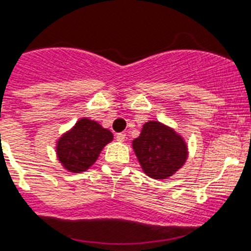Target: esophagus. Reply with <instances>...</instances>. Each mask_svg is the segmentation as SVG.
<instances>
[{
	"instance_id": "esophagus-1",
	"label": "esophagus",
	"mask_w": 251,
	"mask_h": 251,
	"mask_svg": "<svg viewBox=\"0 0 251 251\" xmlns=\"http://www.w3.org/2000/svg\"><path fill=\"white\" fill-rule=\"evenodd\" d=\"M126 138V134H124V132H119V134H116V140L117 142H124Z\"/></svg>"
}]
</instances>
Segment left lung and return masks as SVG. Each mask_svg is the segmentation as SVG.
<instances>
[{
    "label": "left lung",
    "instance_id": "obj_1",
    "mask_svg": "<svg viewBox=\"0 0 251 251\" xmlns=\"http://www.w3.org/2000/svg\"><path fill=\"white\" fill-rule=\"evenodd\" d=\"M139 163L147 176L165 180L185 165L189 151L185 139L172 127L159 121H148L132 140Z\"/></svg>",
    "mask_w": 251,
    "mask_h": 251
}]
</instances>
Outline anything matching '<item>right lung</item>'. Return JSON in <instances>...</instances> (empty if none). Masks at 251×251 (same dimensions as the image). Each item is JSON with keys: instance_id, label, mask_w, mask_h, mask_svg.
Listing matches in <instances>:
<instances>
[{"instance_id": "add662e5", "label": "right lung", "mask_w": 251, "mask_h": 251, "mask_svg": "<svg viewBox=\"0 0 251 251\" xmlns=\"http://www.w3.org/2000/svg\"><path fill=\"white\" fill-rule=\"evenodd\" d=\"M112 140L113 134L108 129L100 122L83 117L57 139L56 154L65 170L80 174L96 163L102 149Z\"/></svg>"}]
</instances>
